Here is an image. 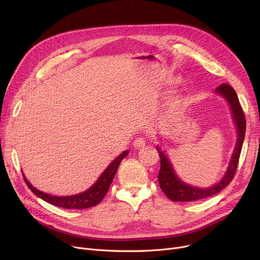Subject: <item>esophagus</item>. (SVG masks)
<instances>
[{"label": "esophagus", "mask_w": 260, "mask_h": 260, "mask_svg": "<svg viewBox=\"0 0 260 260\" xmlns=\"http://www.w3.org/2000/svg\"><path fill=\"white\" fill-rule=\"evenodd\" d=\"M145 143H146V141H145V139L143 137H138V138L135 139L134 146L136 148H143L145 146Z\"/></svg>", "instance_id": "esophagus-1"}]
</instances>
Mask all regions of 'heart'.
Here are the masks:
<instances>
[{
	"mask_svg": "<svg viewBox=\"0 0 260 260\" xmlns=\"http://www.w3.org/2000/svg\"><path fill=\"white\" fill-rule=\"evenodd\" d=\"M182 103H183V99H182L181 95H179V94L173 95V97L169 101V104H168L170 113H174L176 111H178V109L181 107Z\"/></svg>",
	"mask_w": 260,
	"mask_h": 260,
	"instance_id": "heart-1",
	"label": "heart"
}]
</instances>
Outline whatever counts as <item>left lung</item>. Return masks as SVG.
<instances>
[{
  "mask_svg": "<svg viewBox=\"0 0 260 260\" xmlns=\"http://www.w3.org/2000/svg\"><path fill=\"white\" fill-rule=\"evenodd\" d=\"M215 92L221 94L222 97L229 102L232 115L237 128V142L234 148V153L231 157L228 170L222 177V179L217 182L215 185L210 187H196L193 185H188L180 180L175 174L173 167L167 155L161 151L159 146L156 149L160 156V171L158 174V181L163 193L167 197L173 201L177 202H188L197 201L201 199L209 198L213 195H216L222 190L234 178V175L238 166V161L241 153V148L245 135V117L241 105L239 103L236 91L231 85L222 83L215 89Z\"/></svg>",
  "mask_w": 260,
  "mask_h": 260,
  "instance_id": "1",
  "label": "left lung"
}]
</instances>
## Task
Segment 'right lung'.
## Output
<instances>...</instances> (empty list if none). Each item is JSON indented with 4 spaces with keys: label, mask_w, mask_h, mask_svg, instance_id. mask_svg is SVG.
<instances>
[{
    "label": "right lung",
    "mask_w": 260,
    "mask_h": 260,
    "mask_svg": "<svg viewBox=\"0 0 260 260\" xmlns=\"http://www.w3.org/2000/svg\"><path fill=\"white\" fill-rule=\"evenodd\" d=\"M128 155V151H124L122 154H120L112 163L107 167V169L102 173V175L99 177L97 180L90 188L83 193H80L73 196H53L46 193L41 192V190L34 187L29 181L26 179V177L23 174L24 180L30 188L31 192L38 196L39 198L43 199L44 201L63 209H71V210H83L87 208H91L97 206L98 203L102 201L104 196L106 195L107 190L111 186V183L114 179V177L117 173L118 167L121 163L122 159H124Z\"/></svg>",
    "instance_id": "right-lung-1"
}]
</instances>
